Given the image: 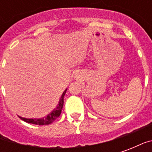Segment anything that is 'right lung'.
<instances>
[{"mask_svg":"<svg viewBox=\"0 0 152 152\" xmlns=\"http://www.w3.org/2000/svg\"><path fill=\"white\" fill-rule=\"evenodd\" d=\"M66 92V89L63 92V94H62V97L59 100V102H58V105L57 107L56 108L53 110V112L50 113L47 116L44 118H41V119H26V118L20 117L22 121H25L27 123H30V124H38V125H45V124H50L51 123H53V121L56 120L57 118L58 117L62 112V109H63V98H64V95Z\"/></svg>","mask_w":152,"mask_h":152,"instance_id":"right-lung-1","label":"right lung"}]
</instances>
